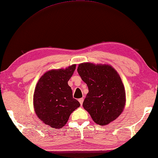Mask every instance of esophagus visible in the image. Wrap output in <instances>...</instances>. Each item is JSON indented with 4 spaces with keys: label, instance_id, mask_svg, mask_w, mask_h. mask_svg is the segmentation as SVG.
Here are the masks:
<instances>
[{
    "label": "esophagus",
    "instance_id": "obj_1",
    "mask_svg": "<svg viewBox=\"0 0 158 158\" xmlns=\"http://www.w3.org/2000/svg\"><path fill=\"white\" fill-rule=\"evenodd\" d=\"M83 100H84V99H83V98H80L79 100V103H80L81 106H82V104H83Z\"/></svg>",
    "mask_w": 158,
    "mask_h": 158
}]
</instances>
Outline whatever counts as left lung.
I'll list each match as a JSON object with an SVG mask.
<instances>
[{
    "instance_id": "8db88e82",
    "label": "left lung",
    "mask_w": 158,
    "mask_h": 158,
    "mask_svg": "<svg viewBox=\"0 0 158 158\" xmlns=\"http://www.w3.org/2000/svg\"><path fill=\"white\" fill-rule=\"evenodd\" d=\"M77 71L89 92L83 103L95 123L107 125L123 112L126 93L120 77L111 65L83 62Z\"/></svg>"
}]
</instances>
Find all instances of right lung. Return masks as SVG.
<instances>
[{
  "instance_id": "add662e5",
  "label": "right lung",
  "mask_w": 158,
  "mask_h": 158,
  "mask_svg": "<svg viewBox=\"0 0 158 158\" xmlns=\"http://www.w3.org/2000/svg\"><path fill=\"white\" fill-rule=\"evenodd\" d=\"M76 64L52 69L40 78L34 94V108L40 120L53 129H61L71 114L80 106L68 85Z\"/></svg>"
}]
</instances>
